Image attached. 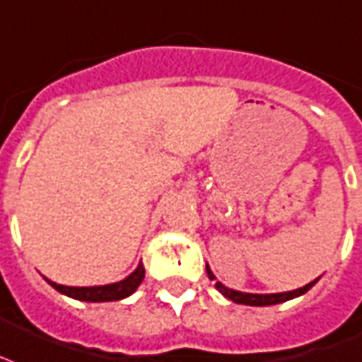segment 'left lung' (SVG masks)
Masks as SVG:
<instances>
[{
  "mask_svg": "<svg viewBox=\"0 0 362 362\" xmlns=\"http://www.w3.org/2000/svg\"><path fill=\"white\" fill-rule=\"evenodd\" d=\"M206 273H209V279L216 281L214 277V273L211 272V267L206 266ZM321 279V277H317L315 281H311L305 286H300L296 291H288V292H273V294H252V292H241V291H233V288H228L226 285H222L220 281H216V291L222 294L224 298L231 300V302L235 303H245V305H275V303H283L288 302L292 298H298L305 294V292L310 291L311 286L315 285L317 281Z\"/></svg>",
  "mask_w": 362,
  "mask_h": 362,
  "instance_id": "8db88e82",
  "label": "left lung"
}]
</instances>
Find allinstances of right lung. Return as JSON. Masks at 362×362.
Returning a JSON list of instances; mask_svg holds the SVG:
<instances>
[{
	"label": "right lung",
	"mask_w": 362,
	"mask_h": 362,
	"mask_svg": "<svg viewBox=\"0 0 362 362\" xmlns=\"http://www.w3.org/2000/svg\"><path fill=\"white\" fill-rule=\"evenodd\" d=\"M144 264L140 262L131 275H127L125 279L117 281V283H110V285L66 286L59 285L54 281H49L47 277L45 281L54 291H59L60 294H64L68 298H74V300H79V302H115V300H123V298L131 296L132 292H136L140 283L144 281Z\"/></svg>",
	"instance_id": "1"
}]
</instances>
